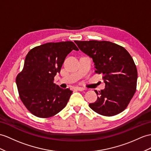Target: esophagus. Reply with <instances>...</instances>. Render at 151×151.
Returning <instances> with one entry per match:
<instances>
[{
    "label": "esophagus",
    "instance_id": "esophagus-1",
    "mask_svg": "<svg viewBox=\"0 0 151 151\" xmlns=\"http://www.w3.org/2000/svg\"><path fill=\"white\" fill-rule=\"evenodd\" d=\"M76 90H78V91H84V90H85V88H83V87H79V86H78V87H76Z\"/></svg>",
    "mask_w": 151,
    "mask_h": 151
}]
</instances>
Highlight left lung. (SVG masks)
<instances>
[{
	"instance_id": "obj_1",
	"label": "left lung",
	"mask_w": 151,
	"mask_h": 151,
	"mask_svg": "<svg viewBox=\"0 0 151 151\" xmlns=\"http://www.w3.org/2000/svg\"><path fill=\"white\" fill-rule=\"evenodd\" d=\"M79 49L93 59L96 73L103 75L105 89L95 90L99 97L90 108L99 115L111 116L122 112L137 90V68L127 50L108 41H75Z\"/></svg>"
}]
</instances>
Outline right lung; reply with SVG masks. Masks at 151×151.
Masks as SVG:
<instances>
[{"label": "right lung", "instance_id": "obj_1", "mask_svg": "<svg viewBox=\"0 0 151 151\" xmlns=\"http://www.w3.org/2000/svg\"><path fill=\"white\" fill-rule=\"evenodd\" d=\"M72 50H79L72 42H50L34 47L27 54L16 83L22 102L32 115L49 118L67 104L72 91L53 81Z\"/></svg>", "mask_w": 151, "mask_h": 151}]
</instances>
